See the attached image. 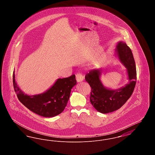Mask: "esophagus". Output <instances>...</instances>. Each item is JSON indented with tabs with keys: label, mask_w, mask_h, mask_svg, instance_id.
I'll return each mask as SVG.
<instances>
[{
	"label": "esophagus",
	"mask_w": 155,
	"mask_h": 155,
	"mask_svg": "<svg viewBox=\"0 0 155 155\" xmlns=\"http://www.w3.org/2000/svg\"><path fill=\"white\" fill-rule=\"evenodd\" d=\"M76 77V80L78 82H80L81 81H83L84 79V77L82 75V74L81 73H77L75 75Z\"/></svg>",
	"instance_id": "obj_1"
}]
</instances>
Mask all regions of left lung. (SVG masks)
Masks as SVG:
<instances>
[{
	"label": "left lung",
	"instance_id": "1",
	"mask_svg": "<svg viewBox=\"0 0 155 155\" xmlns=\"http://www.w3.org/2000/svg\"><path fill=\"white\" fill-rule=\"evenodd\" d=\"M116 52L121 62L127 69L129 82L125 87L111 90L103 86L100 80L101 70L94 69L85 75V80L91 88L90 102L100 113H108L123 106L133 94L137 81V70L133 53L123 41L117 45Z\"/></svg>",
	"mask_w": 155,
	"mask_h": 155
}]
</instances>
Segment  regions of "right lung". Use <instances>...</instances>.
Masks as SVG:
<instances>
[{"label":"right lung","mask_w":155,"mask_h":155,"mask_svg":"<svg viewBox=\"0 0 155 155\" xmlns=\"http://www.w3.org/2000/svg\"><path fill=\"white\" fill-rule=\"evenodd\" d=\"M13 87L18 100L29 110L37 114L52 117L60 114L66 106L71 89L77 84L75 76L59 78L54 85L44 93L29 96L25 94L18 87L13 75Z\"/></svg>","instance_id":"1"}]
</instances>
